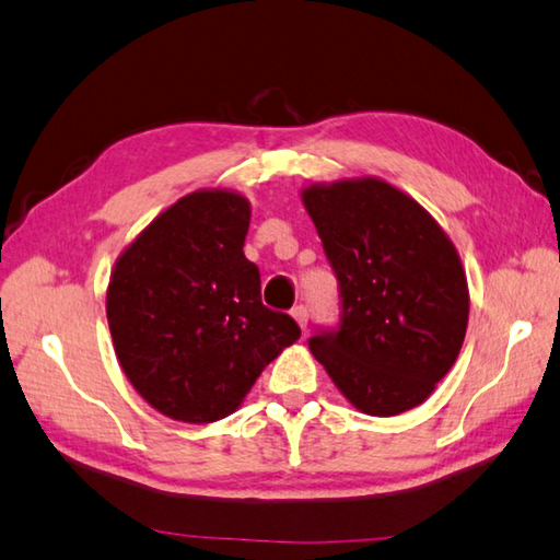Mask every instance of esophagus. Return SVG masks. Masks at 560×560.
<instances>
[{"mask_svg":"<svg viewBox=\"0 0 560 560\" xmlns=\"http://www.w3.org/2000/svg\"><path fill=\"white\" fill-rule=\"evenodd\" d=\"M291 315L295 317V323L301 325V330H305V327H308V317H311V313H308V308H305V305H295V308L291 311Z\"/></svg>","mask_w":560,"mask_h":560,"instance_id":"obj_1","label":"esophagus"}]
</instances>
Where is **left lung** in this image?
I'll use <instances>...</instances> for the list:
<instances>
[{"mask_svg":"<svg viewBox=\"0 0 560 560\" xmlns=\"http://www.w3.org/2000/svg\"><path fill=\"white\" fill-rule=\"evenodd\" d=\"M303 203L337 277L339 323L308 339L361 412L415 408L454 366L468 325L466 273L452 240L381 179L308 186Z\"/></svg>","mask_w":560,"mask_h":560,"instance_id":"obj_1","label":"left lung"}]
</instances>
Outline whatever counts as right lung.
<instances>
[{"label":"right lung","mask_w":560,"mask_h":560,"mask_svg":"<svg viewBox=\"0 0 560 560\" xmlns=\"http://www.w3.org/2000/svg\"><path fill=\"white\" fill-rule=\"evenodd\" d=\"M249 203L233 191H194L160 213L118 257L106 291L108 330L128 381L182 422L235 412L283 347L301 337L261 303L243 252Z\"/></svg>","instance_id":"obj_1"}]
</instances>
